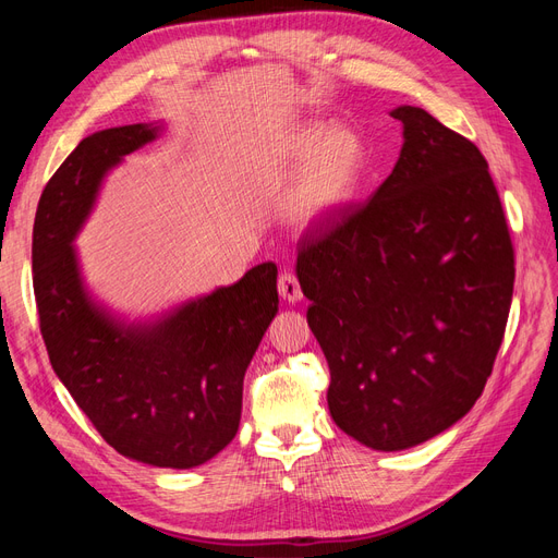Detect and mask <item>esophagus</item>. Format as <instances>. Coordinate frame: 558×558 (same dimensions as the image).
I'll use <instances>...</instances> for the list:
<instances>
[{
    "instance_id": "obj_1",
    "label": "esophagus",
    "mask_w": 558,
    "mask_h": 558,
    "mask_svg": "<svg viewBox=\"0 0 558 558\" xmlns=\"http://www.w3.org/2000/svg\"><path fill=\"white\" fill-rule=\"evenodd\" d=\"M279 295L286 300V302H300L302 300V289H300V281L293 272H283L279 275Z\"/></svg>"
}]
</instances>
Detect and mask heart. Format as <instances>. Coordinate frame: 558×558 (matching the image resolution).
Masks as SVG:
<instances>
[{"mask_svg": "<svg viewBox=\"0 0 558 558\" xmlns=\"http://www.w3.org/2000/svg\"><path fill=\"white\" fill-rule=\"evenodd\" d=\"M286 158L302 162L289 197L295 221H324L356 197L365 172V144L356 130L310 125L286 144Z\"/></svg>", "mask_w": 558, "mask_h": 558, "instance_id": "1", "label": "heart"}]
</instances>
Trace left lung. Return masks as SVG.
I'll list each match as a JSON object with an SVG mask.
<instances>
[{
  "label": "left lung",
  "mask_w": 558,
  "mask_h": 558,
  "mask_svg": "<svg viewBox=\"0 0 558 558\" xmlns=\"http://www.w3.org/2000/svg\"><path fill=\"white\" fill-rule=\"evenodd\" d=\"M393 172L302 234L298 281L330 367L328 410L353 440L400 451L484 391L514 289L508 221L480 148L418 107Z\"/></svg>",
  "instance_id": "8db88e82"
}]
</instances>
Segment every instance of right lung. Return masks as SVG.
Returning <instances> with one entry per match:
<instances>
[{
  "label": "right lung",
  "instance_id": "right-lung-1",
  "mask_svg": "<svg viewBox=\"0 0 558 558\" xmlns=\"http://www.w3.org/2000/svg\"><path fill=\"white\" fill-rule=\"evenodd\" d=\"M160 125L83 140L41 193L32 269L39 328L56 375L97 433L128 459L195 468L240 428L244 373L279 310L277 265L185 302L150 324H123L88 295L72 246L105 174Z\"/></svg>",
  "mask_w": 558,
  "mask_h": 558
}]
</instances>
